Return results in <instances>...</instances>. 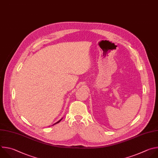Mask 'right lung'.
<instances>
[{
  "instance_id": "1",
  "label": "right lung",
  "mask_w": 158,
  "mask_h": 158,
  "mask_svg": "<svg viewBox=\"0 0 158 158\" xmlns=\"http://www.w3.org/2000/svg\"><path fill=\"white\" fill-rule=\"evenodd\" d=\"M61 119H62V118H61V119H60V120H59V121H57V122H56V123H55V124H56V123H59V122H60V121H61Z\"/></svg>"
}]
</instances>
